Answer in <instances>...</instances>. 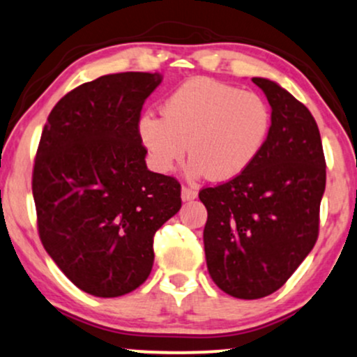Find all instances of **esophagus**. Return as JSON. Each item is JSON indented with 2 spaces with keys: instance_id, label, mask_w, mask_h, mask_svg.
<instances>
[{
  "instance_id": "1",
  "label": "esophagus",
  "mask_w": 357,
  "mask_h": 357,
  "mask_svg": "<svg viewBox=\"0 0 357 357\" xmlns=\"http://www.w3.org/2000/svg\"><path fill=\"white\" fill-rule=\"evenodd\" d=\"M195 197H197L195 188L187 187V185L182 187V200H183V202H187V200H194Z\"/></svg>"
}]
</instances>
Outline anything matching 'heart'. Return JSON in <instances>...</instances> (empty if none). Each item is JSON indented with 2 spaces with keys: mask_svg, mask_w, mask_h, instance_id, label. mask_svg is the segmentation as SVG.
Masks as SVG:
<instances>
[{
  "mask_svg": "<svg viewBox=\"0 0 357 357\" xmlns=\"http://www.w3.org/2000/svg\"><path fill=\"white\" fill-rule=\"evenodd\" d=\"M271 128L261 95L208 78L180 85L162 105V116L145 113L138 135L158 172H170L187 152L188 172L229 180L257 157Z\"/></svg>",
  "mask_w": 357,
  "mask_h": 357,
  "instance_id": "1",
  "label": "heart"
}]
</instances>
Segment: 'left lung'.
Returning <instances> with one entry per match:
<instances>
[{
	"mask_svg": "<svg viewBox=\"0 0 357 357\" xmlns=\"http://www.w3.org/2000/svg\"><path fill=\"white\" fill-rule=\"evenodd\" d=\"M272 107V123L254 162L237 177L205 187L208 274L225 294L261 299L275 292L319 236L326 188L321 133L307 107L278 83L252 78Z\"/></svg>",
	"mask_w": 357,
	"mask_h": 357,
	"instance_id": "1",
	"label": "left lung"
}]
</instances>
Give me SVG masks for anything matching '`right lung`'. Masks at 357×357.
Listing matches in <instances>:
<instances>
[{
  "instance_id": "right-lung-1",
  "label": "right lung",
  "mask_w": 357,
  "mask_h": 357,
  "mask_svg": "<svg viewBox=\"0 0 357 357\" xmlns=\"http://www.w3.org/2000/svg\"><path fill=\"white\" fill-rule=\"evenodd\" d=\"M158 73L105 75L53 107L33 165L41 244L63 274L96 297L145 282L153 236L182 207L180 182L146 169L138 135Z\"/></svg>"
}]
</instances>
